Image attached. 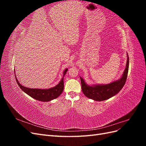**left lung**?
<instances>
[{
  "label": "left lung",
  "mask_w": 146,
  "mask_h": 146,
  "mask_svg": "<svg viewBox=\"0 0 146 146\" xmlns=\"http://www.w3.org/2000/svg\"><path fill=\"white\" fill-rule=\"evenodd\" d=\"M128 55V54H127ZM129 58L127 56L126 68L122 77L118 80L114 81L108 85L89 86L80 77L82 90L87 98L96 101H103L115 96L120 91L126 82L128 71H129Z\"/></svg>",
  "instance_id": "left-lung-1"
}]
</instances>
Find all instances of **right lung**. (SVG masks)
Wrapping results in <instances>:
<instances>
[{"mask_svg": "<svg viewBox=\"0 0 146 146\" xmlns=\"http://www.w3.org/2000/svg\"><path fill=\"white\" fill-rule=\"evenodd\" d=\"M68 71V69H66L63 72V77L61 80L56 86L46 90H40V89H33V88H29L21 85L19 83L18 80L16 77V80L17 85H19L21 89L27 94L32 98L39 101L42 102H48L53 99H55L62 93L64 90V82L63 78L66 72ZM16 76V75H15Z\"/></svg>", "mask_w": 146, "mask_h": 146, "instance_id": "obj_1", "label": "right lung"}]
</instances>
